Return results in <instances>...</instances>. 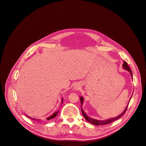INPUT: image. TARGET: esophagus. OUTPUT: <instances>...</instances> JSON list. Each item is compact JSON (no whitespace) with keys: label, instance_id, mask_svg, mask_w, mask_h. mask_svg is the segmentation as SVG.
<instances>
[{"label":"esophagus","instance_id":"1","mask_svg":"<svg viewBox=\"0 0 146 146\" xmlns=\"http://www.w3.org/2000/svg\"><path fill=\"white\" fill-rule=\"evenodd\" d=\"M79 88H80V87H79V86H76L74 87V89H75V90H78V89H79Z\"/></svg>","mask_w":146,"mask_h":146}]
</instances>
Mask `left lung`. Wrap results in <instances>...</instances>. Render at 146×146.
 Instances as JSON below:
<instances>
[{"mask_svg":"<svg viewBox=\"0 0 146 146\" xmlns=\"http://www.w3.org/2000/svg\"><path fill=\"white\" fill-rule=\"evenodd\" d=\"M123 65V68L124 69H126L127 70L129 71V73H131V75L132 76V77H133L132 76V71H131V69H130V68L129 67V66L128 65V64L127 62L126 61L124 60V62H123V64L122 65ZM131 99V98H130ZM83 100H84V99H83L82 97H80V102H81V106H82V103H83ZM130 101V100H129ZM128 105L127 106L126 108L125 109V110H123V111L118 116L115 117V118H110V119H106V120H97V119H95L94 118H91L89 117H88L86 114L84 112V111L82 110V109H81V111H82V115L83 116H84V117L85 118V119L89 122H90L92 124H94V125H106V124H108V123H110L112 122H113L115 120H117L118 119H119L120 117H121L125 113V112L127 111V108H128Z\"/></svg>","mask_w":146,"mask_h":146,"instance_id":"left-lung-1","label":"left lung"}]
</instances>
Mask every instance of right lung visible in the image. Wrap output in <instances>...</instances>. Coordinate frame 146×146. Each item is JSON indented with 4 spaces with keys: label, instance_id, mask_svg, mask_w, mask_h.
Returning a JSON list of instances; mask_svg holds the SVG:
<instances>
[{
    "label": "right lung",
    "instance_id": "1",
    "mask_svg": "<svg viewBox=\"0 0 146 146\" xmlns=\"http://www.w3.org/2000/svg\"><path fill=\"white\" fill-rule=\"evenodd\" d=\"M62 101H63V100H62ZM58 111H56V112H55L52 115H51L50 117H48L47 118V119H48V120H49V119H52V118H54V117H55L56 115H57V114H58ZM30 118V117H29Z\"/></svg>",
    "mask_w": 146,
    "mask_h": 146
}]
</instances>
